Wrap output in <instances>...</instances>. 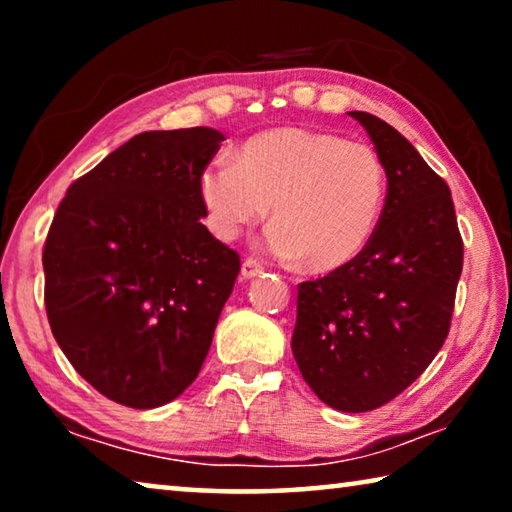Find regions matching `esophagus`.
Instances as JSON below:
<instances>
[{"label":"esophagus","mask_w":512,"mask_h":512,"mask_svg":"<svg viewBox=\"0 0 512 512\" xmlns=\"http://www.w3.org/2000/svg\"><path fill=\"white\" fill-rule=\"evenodd\" d=\"M262 273H264V266L255 262V259H244V262H241V277H244V280H253V277Z\"/></svg>","instance_id":"esophagus-1"}]
</instances>
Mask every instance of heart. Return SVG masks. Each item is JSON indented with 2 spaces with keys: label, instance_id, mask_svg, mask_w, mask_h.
I'll use <instances>...</instances> for the list:
<instances>
[{
  "label": "heart",
  "instance_id": "b5f03b06",
  "mask_svg": "<svg viewBox=\"0 0 512 512\" xmlns=\"http://www.w3.org/2000/svg\"><path fill=\"white\" fill-rule=\"evenodd\" d=\"M196 185L216 237L235 239L271 205L268 248L305 259L314 273L357 259L386 201V171L375 149L298 126L253 135L235 160L207 164Z\"/></svg>",
  "mask_w": 512,
  "mask_h": 512
}]
</instances>
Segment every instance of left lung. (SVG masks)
Segmentation results:
<instances>
[{
  "mask_svg": "<svg viewBox=\"0 0 512 512\" xmlns=\"http://www.w3.org/2000/svg\"><path fill=\"white\" fill-rule=\"evenodd\" d=\"M384 164L388 189L366 250L298 284L291 350L320 402L366 413L391 402L443 348L463 271L452 192L386 121L352 110Z\"/></svg>",
  "mask_w": 512,
  "mask_h": 512,
  "instance_id": "obj_1",
  "label": "left lung"
}]
</instances>
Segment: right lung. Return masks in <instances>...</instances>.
Listing matches in <instances>:
<instances>
[{"label":"right lung","mask_w":512,"mask_h":512,"mask_svg":"<svg viewBox=\"0 0 512 512\" xmlns=\"http://www.w3.org/2000/svg\"><path fill=\"white\" fill-rule=\"evenodd\" d=\"M221 131L135 135L67 189L51 223L47 318L69 363L108 400L158 409L198 377L239 255L201 223V173Z\"/></svg>","instance_id":"right-lung-1"}]
</instances>
